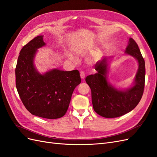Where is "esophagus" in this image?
Instances as JSON below:
<instances>
[{
    "instance_id": "34e87169",
    "label": "esophagus",
    "mask_w": 157,
    "mask_h": 157,
    "mask_svg": "<svg viewBox=\"0 0 157 157\" xmlns=\"http://www.w3.org/2000/svg\"><path fill=\"white\" fill-rule=\"evenodd\" d=\"M80 78H81L82 79L84 80L85 78V73H84V71H80Z\"/></svg>"
}]
</instances>
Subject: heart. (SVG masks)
Instances as JSON below:
<instances>
[{
  "label": "heart",
  "mask_w": 157,
  "mask_h": 157,
  "mask_svg": "<svg viewBox=\"0 0 157 157\" xmlns=\"http://www.w3.org/2000/svg\"><path fill=\"white\" fill-rule=\"evenodd\" d=\"M66 56H67V57L69 59H73V56L70 53H69V52H67V53H66Z\"/></svg>",
  "instance_id": "obj_1"
}]
</instances>
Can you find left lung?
Masks as SVG:
<instances>
[{
    "instance_id": "8db88e82",
    "label": "left lung",
    "mask_w": 157,
    "mask_h": 157,
    "mask_svg": "<svg viewBox=\"0 0 157 157\" xmlns=\"http://www.w3.org/2000/svg\"><path fill=\"white\" fill-rule=\"evenodd\" d=\"M125 54L134 57L138 62V69L131 87L118 89L108 81L109 58L106 57L95 65L97 73L86 77V82L91 89L93 108L95 112L103 117L115 118L125 115L137 105L143 96L145 61L138 46L132 38L129 39Z\"/></svg>"
}]
</instances>
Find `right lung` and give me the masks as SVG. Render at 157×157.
Listing matches in <instances>:
<instances>
[{
  "label": "right lung",
  "mask_w": 157,
  "mask_h": 157,
  "mask_svg": "<svg viewBox=\"0 0 157 157\" xmlns=\"http://www.w3.org/2000/svg\"><path fill=\"white\" fill-rule=\"evenodd\" d=\"M46 45L39 35L23 47L16 67V86L21 100L32 115L48 119L67 112L75 88L81 82L78 70L53 69L44 74L35 68L37 50Z\"/></svg>",
  "instance_id": "obj_1"
}]
</instances>
